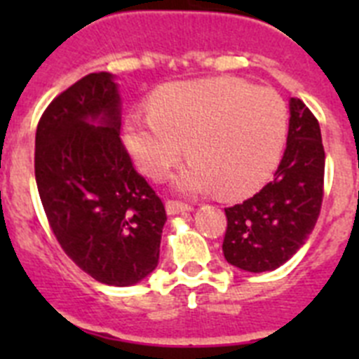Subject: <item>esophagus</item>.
Instances as JSON below:
<instances>
[{
	"label": "esophagus",
	"mask_w": 359,
	"mask_h": 359,
	"mask_svg": "<svg viewBox=\"0 0 359 359\" xmlns=\"http://www.w3.org/2000/svg\"><path fill=\"white\" fill-rule=\"evenodd\" d=\"M165 208H167V214H169V215L182 214V212L192 210V207H190L189 203L176 201V199H167V203H165Z\"/></svg>",
	"instance_id": "esophagus-1"
}]
</instances>
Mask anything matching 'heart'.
I'll return each mask as SVG.
<instances>
[{
  "label": "heart",
  "mask_w": 359,
  "mask_h": 359,
  "mask_svg": "<svg viewBox=\"0 0 359 359\" xmlns=\"http://www.w3.org/2000/svg\"><path fill=\"white\" fill-rule=\"evenodd\" d=\"M149 109L151 115L123 123V140L140 169L161 180L185 145L190 163L176 177L177 189H215L224 198L250 194L268 180L290 126L277 91L233 77L163 86Z\"/></svg>",
  "instance_id": "b5f03b06"
}]
</instances>
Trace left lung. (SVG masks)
Wrapping results in <instances>:
<instances>
[{"instance_id": "1", "label": "left lung", "mask_w": 359, "mask_h": 359, "mask_svg": "<svg viewBox=\"0 0 359 359\" xmlns=\"http://www.w3.org/2000/svg\"><path fill=\"white\" fill-rule=\"evenodd\" d=\"M290 131L273 180L253 198L224 208V259L236 268L273 271L300 250L318 221L325 151L316 116L290 100Z\"/></svg>"}]
</instances>
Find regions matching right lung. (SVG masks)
<instances>
[{
  "mask_svg": "<svg viewBox=\"0 0 359 359\" xmlns=\"http://www.w3.org/2000/svg\"><path fill=\"white\" fill-rule=\"evenodd\" d=\"M34 165L50 228L82 271L123 287L156 268L167 214L120 138L111 73H90L53 98L37 123Z\"/></svg>",
  "mask_w": 359,
  "mask_h": 359,
  "instance_id": "right-lung-1",
  "label": "right lung"
}]
</instances>
